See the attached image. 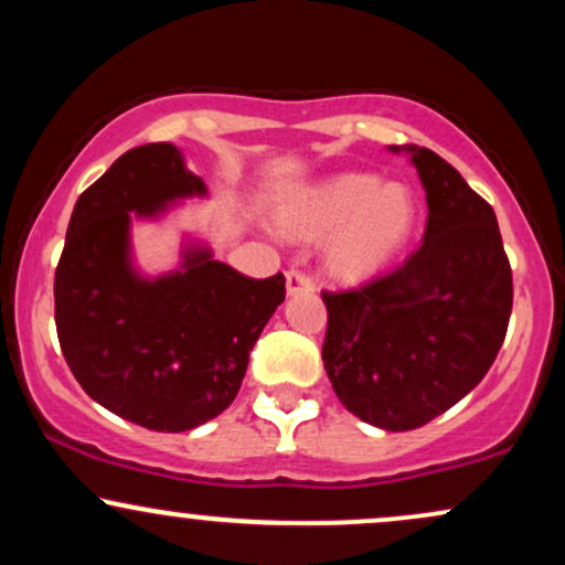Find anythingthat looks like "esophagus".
I'll return each mask as SVG.
<instances>
[{
	"mask_svg": "<svg viewBox=\"0 0 565 565\" xmlns=\"http://www.w3.org/2000/svg\"><path fill=\"white\" fill-rule=\"evenodd\" d=\"M313 289H316V284L308 274H302V270H297V268L287 270V291H289V295H302V291H313Z\"/></svg>",
	"mask_w": 565,
	"mask_h": 565,
	"instance_id": "esophagus-1",
	"label": "esophagus"
}]
</instances>
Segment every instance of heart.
I'll use <instances>...</instances> for the list:
<instances>
[{"instance_id":"b5f03b06","label":"heart","mask_w":565,"mask_h":565,"mask_svg":"<svg viewBox=\"0 0 565 565\" xmlns=\"http://www.w3.org/2000/svg\"><path fill=\"white\" fill-rule=\"evenodd\" d=\"M419 206L401 183L348 172L295 191L278 206V225L297 238H323L337 276L359 278L382 268L408 244Z\"/></svg>"}]
</instances>
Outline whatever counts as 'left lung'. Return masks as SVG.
Returning a JSON list of instances; mask_svg holds the SVG:
<instances>
[{
    "label": "left lung",
    "mask_w": 565,
    "mask_h": 565,
    "mask_svg": "<svg viewBox=\"0 0 565 565\" xmlns=\"http://www.w3.org/2000/svg\"><path fill=\"white\" fill-rule=\"evenodd\" d=\"M412 153L427 193L423 244L359 289L321 291L323 369L348 412L414 430L462 401L494 364L512 310L497 215L430 148Z\"/></svg>",
    "instance_id": "1"
}]
</instances>
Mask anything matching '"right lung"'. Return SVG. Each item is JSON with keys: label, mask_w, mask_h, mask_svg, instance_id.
Returning <instances> with one entry per match:
<instances>
[{"label": "right lung", "mask_w": 565, "mask_h": 565, "mask_svg": "<svg viewBox=\"0 0 565 565\" xmlns=\"http://www.w3.org/2000/svg\"><path fill=\"white\" fill-rule=\"evenodd\" d=\"M206 185L172 142L132 148L82 193L55 270V327L84 393L121 419L159 433L204 425L231 406L249 350L287 287L183 252L172 274L146 278L129 260V223Z\"/></svg>", "instance_id": "add662e5"}]
</instances>
